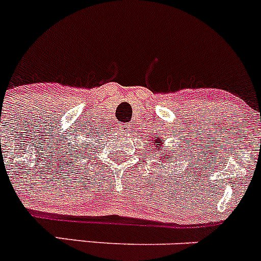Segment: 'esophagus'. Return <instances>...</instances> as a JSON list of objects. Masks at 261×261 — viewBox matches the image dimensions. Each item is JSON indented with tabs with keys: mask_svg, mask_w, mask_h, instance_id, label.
I'll use <instances>...</instances> for the list:
<instances>
[{
	"mask_svg": "<svg viewBox=\"0 0 261 261\" xmlns=\"http://www.w3.org/2000/svg\"><path fill=\"white\" fill-rule=\"evenodd\" d=\"M119 129H120V130H123V132H126V130L129 129V125L125 123H121V124H119Z\"/></svg>",
	"mask_w": 261,
	"mask_h": 261,
	"instance_id": "1",
	"label": "esophagus"
}]
</instances>
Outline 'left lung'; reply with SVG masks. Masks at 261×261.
Segmentation results:
<instances>
[{
    "label": "left lung",
    "mask_w": 261,
    "mask_h": 261,
    "mask_svg": "<svg viewBox=\"0 0 261 261\" xmlns=\"http://www.w3.org/2000/svg\"><path fill=\"white\" fill-rule=\"evenodd\" d=\"M152 143H153V145L156 146V147H159V146H160V145H163L164 141H160V140H159V137H156L155 140L152 141ZM164 158H165V160H166V159H168V156L164 155V156H163V159H161V160H163V161H164Z\"/></svg>",
    "instance_id": "1"
}]
</instances>
